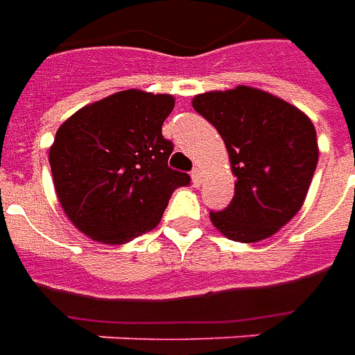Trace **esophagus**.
Wrapping results in <instances>:
<instances>
[{
    "label": "esophagus",
    "mask_w": 355,
    "mask_h": 355,
    "mask_svg": "<svg viewBox=\"0 0 355 355\" xmlns=\"http://www.w3.org/2000/svg\"><path fill=\"white\" fill-rule=\"evenodd\" d=\"M192 182H193V186H196V188L201 184V169H200V167H193V169H192Z\"/></svg>",
    "instance_id": "34e87169"
}]
</instances>
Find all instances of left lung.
I'll list each match as a JSON object with an SVG mask.
<instances>
[{
    "mask_svg": "<svg viewBox=\"0 0 355 355\" xmlns=\"http://www.w3.org/2000/svg\"><path fill=\"white\" fill-rule=\"evenodd\" d=\"M193 110L220 132L238 178L230 205L211 211L226 238L261 241L297 215L318 165L312 121L289 102L253 87L198 94Z\"/></svg>",
    "mask_w": 355,
    "mask_h": 355,
    "instance_id": "1",
    "label": "left lung"
}]
</instances>
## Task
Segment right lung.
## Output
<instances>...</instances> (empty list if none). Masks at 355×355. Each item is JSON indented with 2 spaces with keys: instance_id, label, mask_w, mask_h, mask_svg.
<instances>
[{
  "instance_id": "1",
  "label": "right lung",
  "mask_w": 355,
  "mask_h": 355,
  "mask_svg": "<svg viewBox=\"0 0 355 355\" xmlns=\"http://www.w3.org/2000/svg\"><path fill=\"white\" fill-rule=\"evenodd\" d=\"M171 94L121 91L66 119L51 146L58 201L85 236L108 245L154 230L171 193L190 175L171 169L173 142L162 135Z\"/></svg>"
}]
</instances>
